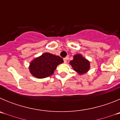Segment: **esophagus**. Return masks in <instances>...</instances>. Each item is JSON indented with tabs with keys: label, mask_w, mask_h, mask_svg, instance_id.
<instances>
[{
	"label": "esophagus",
	"mask_w": 120,
	"mask_h": 120,
	"mask_svg": "<svg viewBox=\"0 0 120 120\" xmlns=\"http://www.w3.org/2000/svg\"><path fill=\"white\" fill-rule=\"evenodd\" d=\"M68 57L64 58V59H63V60H64V63H67V60H68Z\"/></svg>",
	"instance_id": "esophagus-1"
}]
</instances>
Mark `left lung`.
I'll list each match as a JSON object with an SVG mask.
<instances>
[{"mask_svg": "<svg viewBox=\"0 0 120 120\" xmlns=\"http://www.w3.org/2000/svg\"><path fill=\"white\" fill-rule=\"evenodd\" d=\"M70 64L73 70L79 75L86 73L90 68L89 61L79 54L74 56L73 60L70 61Z\"/></svg>", "mask_w": 120, "mask_h": 120, "instance_id": "8db88e82", "label": "left lung"}]
</instances>
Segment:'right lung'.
Instances as JSON below:
<instances>
[{
    "label": "right lung",
    "mask_w": 120,
    "mask_h": 120,
    "mask_svg": "<svg viewBox=\"0 0 120 120\" xmlns=\"http://www.w3.org/2000/svg\"><path fill=\"white\" fill-rule=\"evenodd\" d=\"M63 63L60 57L45 52L34 59L30 63V70L32 76L42 79L51 76L59 64Z\"/></svg>",
    "instance_id": "right-lung-1"
}]
</instances>
